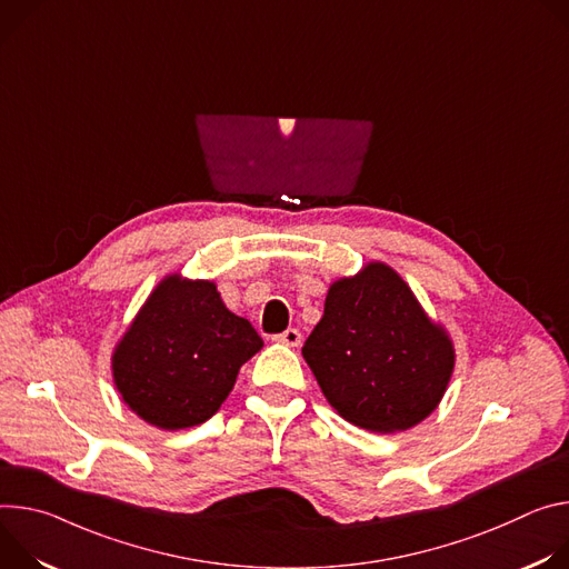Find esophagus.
Segmentation results:
<instances>
[{"label":"esophagus","mask_w":569,"mask_h":569,"mask_svg":"<svg viewBox=\"0 0 569 569\" xmlns=\"http://www.w3.org/2000/svg\"><path fill=\"white\" fill-rule=\"evenodd\" d=\"M276 341H278V343H282V346H289V348H298V346H300V341H302V335H300L298 330L289 328L287 332L278 335V337H276Z\"/></svg>","instance_id":"1"}]
</instances>
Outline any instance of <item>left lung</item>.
I'll return each mask as SVG.
<instances>
[{"instance_id": "obj_1", "label": "left lung", "mask_w": 569, "mask_h": 569, "mask_svg": "<svg viewBox=\"0 0 569 569\" xmlns=\"http://www.w3.org/2000/svg\"><path fill=\"white\" fill-rule=\"evenodd\" d=\"M302 357L335 411L377 433L422 422L443 400L457 361L446 326L377 260L330 284Z\"/></svg>"}]
</instances>
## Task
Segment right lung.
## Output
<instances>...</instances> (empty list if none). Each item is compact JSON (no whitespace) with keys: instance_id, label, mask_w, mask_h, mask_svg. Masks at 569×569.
Masks as SVG:
<instances>
[{"instance_id":"add662e5","label":"right lung","mask_w":569,"mask_h":569,"mask_svg":"<svg viewBox=\"0 0 569 569\" xmlns=\"http://www.w3.org/2000/svg\"><path fill=\"white\" fill-rule=\"evenodd\" d=\"M264 341L232 313L212 280L164 276L117 341L110 368L123 405L178 431L212 418L239 368Z\"/></svg>"}]
</instances>
